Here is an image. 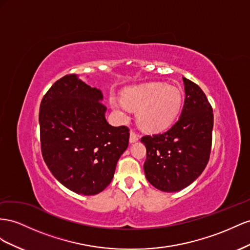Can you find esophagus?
<instances>
[{
    "label": "esophagus",
    "mask_w": 250,
    "mask_h": 250,
    "mask_svg": "<svg viewBox=\"0 0 250 250\" xmlns=\"http://www.w3.org/2000/svg\"><path fill=\"white\" fill-rule=\"evenodd\" d=\"M137 141H139V136L136 132L131 130L130 134H129V142L132 144V143H136Z\"/></svg>",
    "instance_id": "obj_1"
}]
</instances>
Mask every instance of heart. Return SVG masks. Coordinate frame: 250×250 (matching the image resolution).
<instances>
[{"mask_svg": "<svg viewBox=\"0 0 250 250\" xmlns=\"http://www.w3.org/2000/svg\"><path fill=\"white\" fill-rule=\"evenodd\" d=\"M123 101L110 98V105L120 116L126 117L128 107L137 110L141 128L159 132L170 127L178 118L183 103L179 88L161 82L131 86L122 91Z\"/></svg>", "mask_w": 250, "mask_h": 250, "instance_id": "b5f03b06", "label": "heart"}]
</instances>
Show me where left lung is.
Listing matches in <instances>:
<instances>
[{
    "label": "left lung",
    "instance_id": "obj_1",
    "mask_svg": "<svg viewBox=\"0 0 250 250\" xmlns=\"http://www.w3.org/2000/svg\"><path fill=\"white\" fill-rule=\"evenodd\" d=\"M185 101L181 116L169 130L145 136V177L157 189L177 192L203 172L211 149L213 113L200 87L183 78Z\"/></svg>",
    "mask_w": 250,
    "mask_h": 250
}]
</instances>
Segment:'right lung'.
Segmentation results:
<instances>
[{
    "label": "right lung",
    "mask_w": 250,
    "mask_h": 250,
    "mask_svg": "<svg viewBox=\"0 0 250 250\" xmlns=\"http://www.w3.org/2000/svg\"><path fill=\"white\" fill-rule=\"evenodd\" d=\"M103 93L77 75L58 80L44 96L39 123L42 154L61 184L93 195L110 184L129 130L106 121Z\"/></svg>",
    "instance_id": "1"
}]
</instances>
